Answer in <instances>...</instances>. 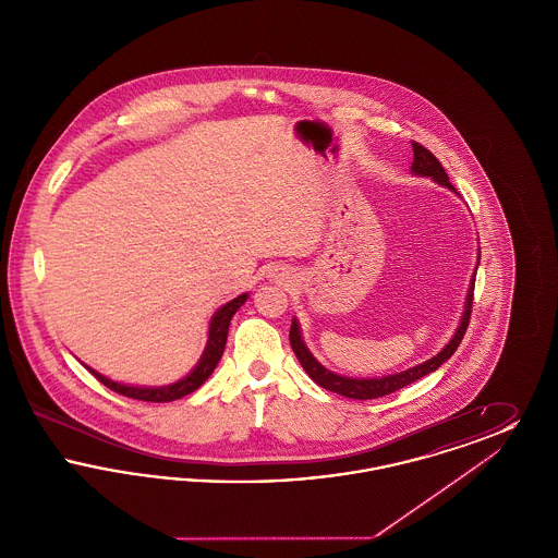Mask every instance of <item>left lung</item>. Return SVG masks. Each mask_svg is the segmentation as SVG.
<instances>
[{
  "instance_id": "8db88e82",
  "label": "left lung",
  "mask_w": 558,
  "mask_h": 558,
  "mask_svg": "<svg viewBox=\"0 0 558 558\" xmlns=\"http://www.w3.org/2000/svg\"><path fill=\"white\" fill-rule=\"evenodd\" d=\"M412 150H414V162H412V171L416 175H426L430 180H435L437 184L441 186H448L450 190L456 192V187L451 186L450 178L446 173V169L441 167V162L437 160V157L426 150L423 144L418 142H412ZM477 276V274H475ZM475 276H473V282H471V289L466 294V307H464V316L460 319V326L456 330V335L451 337L450 343L444 347L435 357H430L425 364L421 366H414L410 371L398 372V374H391V376H383V378H347L341 374H335V372L326 371L318 360L310 353V349L303 343L301 339V330H299V324L296 319H292L291 332H289V339H291L292 351L296 355V360L301 362L303 371L310 374V378L314 383H318L319 387L332 391V393H339V396H345L351 399H376L383 398V396H389V393H396L399 389L412 385L414 380L423 378L426 374L437 371L444 362H448L453 351L458 349V345L462 343L464 339V332L469 328V322H471V314H473V294H475Z\"/></svg>"
}]
</instances>
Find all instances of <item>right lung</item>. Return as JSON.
Returning <instances> with one entry per match:
<instances>
[{"instance_id": "obj_1", "label": "right lung", "mask_w": 558, "mask_h": 558, "mask_svg": "<svg viewBox=\"0 0 558 558\" xmlns=\"http://www.w3.org/2000/svg\"><path fill=\"white\" fill-rule=\"evenodd\" d=\"M244 301H246V292L236 296L234 301L226 303L223 307H219L215 312L211 326H209V343L205 347V353H203L201 362L196 364L194 371L187 374L186 378H182V380H178L173 385H167V387H128V385L110 380L107 376H102V374H98V372L92 371V368H87V371L92 372L110 391H114L119 396H125V398L140 399V401H173V399L190 396L192 391H196L211 376L217 362L221 360L223 349H226V341H228L230 319L239 312V307Z\"/></svg>"}]
</instances>
